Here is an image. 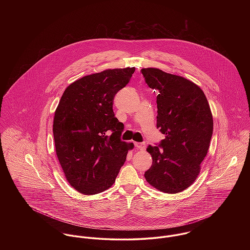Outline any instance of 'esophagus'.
<instances>
[{
    "mask_svg": "<svg viewBox=\"0 0 250 250\" xmlns=\"http://www.w3.org/2000/svg\"><path fill=\"white\" fill-rule=\"evenodd\" d=\"M135 145H136L137 149H141V150H143L145 148V146H146L144 143H136Z\"/></svg>",
    "mask_w": 250,
    "mask_h": 250,
    "instance_id": "obj_1",
    "label": "esophagus"
}]
</instances>
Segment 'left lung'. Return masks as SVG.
I'll return each mask as SVG.
<instances>
[{
  "label": "left lung",
  "instance_id": "1",
  "mask_svg": "<svg viewBox=\"0 0 250 250\" xmlns=\"http://www.w3.org/2000/svg\"><path fill=\"white\" fill-rule=\"evenodd\" d=\"M147 85L158 90L157 128L166 136L147 151L153 162L146 181L157 189L177 193L197 177L207 155L213 116L202 89L192 82L157 68H143Z\"/></svg>",
  "mask_w": 250,
  "mask_h": 250
}]
</instances>
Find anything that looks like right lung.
<instances>
[{"label": "right lung", "mask_w": 250, "mask_h": 250, "mask_svg": "<svg viewBox=\"0 0 250 250\" xmlns=\"http://www.w3.org/2000/svg\"><path fill=\"white\" fill-rule=\"evenodd\" d=\"M135 67L84 76L64 90L56 109L53 133L58 159L72 187L83 194L112 186L133 143L112 110L114 95L130 82Z\"/></svg>", "instance_id": "right-lung-1"}]
</instances>
